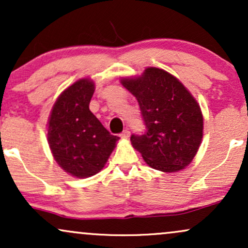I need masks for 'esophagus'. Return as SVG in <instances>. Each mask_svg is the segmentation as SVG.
Instances as JSON below:
<instances>
[{
    "label": "esophagus",
    "instance_id": "obj_1",
    "mask_svg": "<svg viewBox=\"0 0 248 248\" xmlns=\"http://www.w3.org/2000/svg\"><path fill=\"white\" fill-rule=\"evenodd\" d=\"M129 135H130V132L128 129H124V132L120 134L121 139H128V138H129Z\"/></svg>",
    "mask_w": 248,
    "mask_h": 248
}]
</instances>
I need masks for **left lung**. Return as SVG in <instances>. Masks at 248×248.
<instances>
[{"instance_id":"left-lung-1","label":"left lung","mask_w":248,"mask_h":248,"mask_svg":"<svg viewBox=\"0 0 248 248\" xmlns=\"http://www.w3.org/2000/svg\"><path fill=\"white\" fill-rule=\"evenodd\" d=\"M120 82L140 105L147 132L132 135L134 149L153 169L177 172L189 166L203 139V114L197 100L181 81L158 67Z\"/></svg>"}]
</instances>
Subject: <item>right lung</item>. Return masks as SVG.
<instances>
[{
	"mask_svg": "<svg viewBox=\"0 0 248 248\" xmlns=\"http://www.w3.org/2000/svg\"><path fill=\"white\" fill-rule=\"evenodd\" d=\"M94 91L91 78L73 82L57 98L47 121V143L53 158L77 178L91 177L104 169L120 140L90 110Z\"/></svg>",
	"mask_w": 248,
	"mask_h": 248,
	"instance_id": "1",
	"label": "right lung"
}]
</instances>
